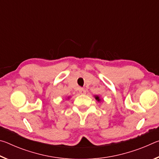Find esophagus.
<instances>
[{"label":"esophagus","mask_w":159,"mask_h":159,"mask_svg":"<svg viewBox=\"0 0 159 159\" xmlns=\"http://www.w3.org/2000/svg\"><path fill=\"white\" fill-rule=\"evenodd\" d=\"M79 93H80V94H81V95H84V94L86 93V90L85 88H81L79 89Z\"/></svg>","instance_id":"1"}]
</instances>
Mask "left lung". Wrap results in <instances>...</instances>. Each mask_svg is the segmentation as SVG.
<instances>
[{
    "mask_svg": "<svg viewBox=\"0 0 159 159\" xmlns=\"http://www.w3.org/2000/svg\"><path fill=\"white\" fill-rule=\"evenodd\" d=\"M95 98L96 100L98 101V102H100V100H101L100 98H99V97L98 95H95Z\"/></svg>",
    "mask_w": 159,
    "mask_h": 159,
    "instance_id": "8db88e82",
    "label": "left lung"
}]
</instances>
